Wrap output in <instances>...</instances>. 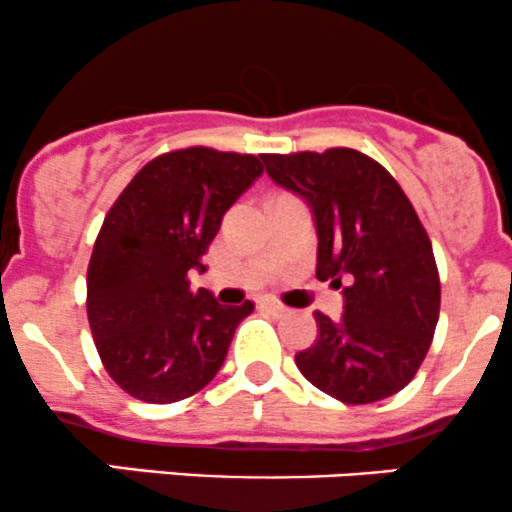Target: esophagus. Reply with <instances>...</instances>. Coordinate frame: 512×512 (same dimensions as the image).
<instances>
[{"label":"esophagus","instance_id":"obj_1","mask_svg":"<svg viewBox=\"0 0 512 512\" xmlns=\"http://www.w3.org/2000/svg\"><path fill=\"white\" fill-rule=\"evenodd\" d=\"M261 304H263V307L268 309V312H273L275 317H283V314L287 312V309L283 307V304H280V302H275V300H271V297H266V300H263Z\"/></svg>","mask_w":512,"mask_h":512}]
</instances>
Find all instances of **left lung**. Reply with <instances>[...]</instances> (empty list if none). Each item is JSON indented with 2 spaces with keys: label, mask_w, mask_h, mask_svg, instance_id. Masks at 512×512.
Listing matches in <instances>:
<instances>
[{
  "label": "left lung",
  "mask_w": 512,
  "mask_h": 512,
  "mask_svg": "<svg viewBox=\"0 0 512 512\" xmlns=\"http://www.w3.org/2000/svg\"><path fill=\"white\" fill-rule=\"evenodd\" d=\"M268 176L307 200L317 278L343 285V314L314 312L319 338L295 355L314 387L343 404L404 389L426 358L440 314L433 244L394 176L358 149L263 154Z\"/></svg>",
  "instance_id": "1"
}]
</instances>
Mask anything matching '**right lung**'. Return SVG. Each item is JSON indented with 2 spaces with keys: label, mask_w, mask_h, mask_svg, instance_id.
<instances>
[{
  "label": "right lung",
  "mask_w": 512,
  "mask_h": 512,
  "mask_svg": "<svg viewBox=\"0 0 512 512\" xmlns=\"http://www.w3.org/2000/svg\"><path fill=\"white\" fill-rule=\"evenodd\" d=\"M263 159V157H261ZM254 154L188 147L142 166L103 220L86 271V314L108 375L147 404L193 396L220 372L254 302L220 304L188 271L222 215L263 174Z\"/></svg>",
  "instance_id": "1"
}]
</instances>
